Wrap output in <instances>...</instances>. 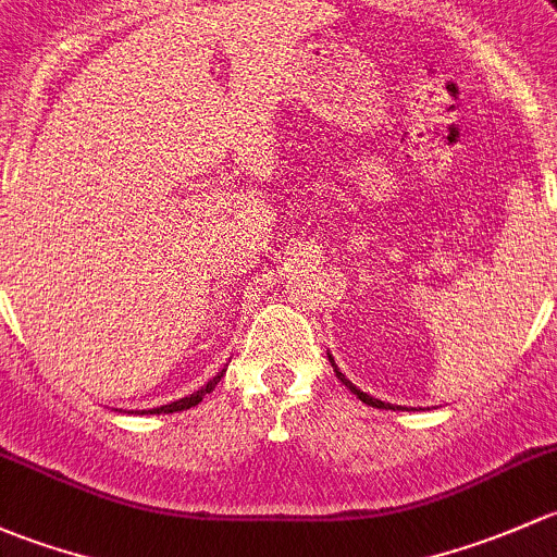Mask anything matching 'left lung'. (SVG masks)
<instances>
[{"instance_id": "1", "label": "left lung", "mask_w": 557, "mask_h": 557, "mask_svg": "<svg viewBox=\"0 0 557 557\" xmlns=\"http://www.w3.org/2000/svg\"><path fill=\"white\" fill-rule=\"evenodd\" d=\"M330 362H332V367H335V375H337V381H341V383H343V386H348V388H351V392H354V394H357V399H362V403H364V405H370V407H392V405L381 403V399L370 397V394L359 392V388H357V386H354V383H351V381H348V377H346V375H343V372H341V370H337L335 359H332V357H330Z\"/></svg>"}]
</instances>
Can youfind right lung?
<instances>
[{"mask_svg":"<svg viewBox=\"0 0 557 557\" xmlns=\"http://www.w3.org/2000/svg\"><path fill=\"white\" fill-rule=\"evenodd\" d=\"M225 375V370L220 372V375H214L211 377L209 383H206L203 388H200V392H195V394H190V397H182V399H176V403H171V405H163V407H152V410H145V412H150V416H160V412H176V410H190V407H195L200 403V399L206 397V394H211L214 392V386L216 383H220V377Z\"/></svg>","mask_w":557,"mask_h":557,"instance_id":"add662e5","label":"right lung"}]
</instances>
